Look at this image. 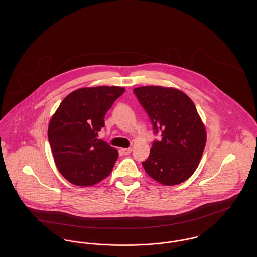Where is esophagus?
Returning a JSON list of instances; mask_svg holds the SVG:
<instances>
[{
	"mask_svg": "<svg viewBox=\"0 0 257 257\" xmlns=\"http://www.w3.org/2000/svg\"><path fill=\"white\" fill-rule=\"evenodd\" d=\"M132 150H133L132 147H128V148H121V152H122L123 154H125V155L130 154V153L132 152Z\"/></svg>",
	"mask_w": 257,
	"mask_h": 257,
	"instance_id": "34e87169",
	"label": "esophagus"
}]
</instances>
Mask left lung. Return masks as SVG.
Instances as JSON below:
<instances>
[{
    "instance_id": "1",
    "label": "left lung",
    "mask_w": 257,
    "mask_h": 257,
    "mask_svg": "<svg viewBox=\"0 0 257 257\" xmlns=\"http://www.w3.org/2000/svg\"><path fill=\"white\" fill-rule=\"evenodd\" d=\"M161 140L153 143L143 166L164 186L183 183L196 171L202 158L207 132L193 101L182 91L162 86L134 89Z\"/></svg>"
}]
</instances>
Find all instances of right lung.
Here are the masks:
<instances>
[{
    "label": "right lung",
    "mask_w": 257,
    "mask_h": 257,
    "mask_svg": "<svg viewBox=\"0 0 257 257\" xmlns=\"http://www.w3.org/2000/svg\"><path fill=\"white\" fill-rule=\"evenodd\" d=\"M124 91L117 86L75 90L51 116L47 133L55 165L75 186H93L111 173L118 152L97 137L106 112Z\"/></svg>",
    "instance_id": "right-lung-1"
}]
</instances>
